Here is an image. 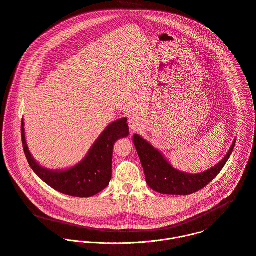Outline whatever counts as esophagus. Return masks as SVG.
<instances>
[{
    "label": "esophagus",
    "mask_w": 256,
    "mask_h": 256,
    "mask_svg": "<svg viewBox=\"0 0 256 256\" xmlns=\"http://www.w3.org/2000/svg\"><path fill=\"white\" fill-rule=\"evenodd\" d=\"M128 126L132 132H140L144 128V122L138 116H132L128 120Z\"/></svg>",
    "instance_id": "34e87169"
}]
</instances>
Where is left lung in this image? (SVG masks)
I'll use <instances>...</instances> for the list:
<instances>
[{"label":"left lung","mask_w":256,"mask_h":256,"mask_svg":"<svg viewBox=\"0 0 256 256\" xmlns=\"http://www.w3.org/2000/svg\"><path fill=\"white\" fill-rule=\"evenodd\" d=\"M132 140L144 168L146 184L154 191L166 195H189L207 186L221 172L236 142L234 140L229 152L217 164L205 172L190 174L175 168L158 148L140 136L136 134Z\"/></svg>","instance_id":"1"}]
</instances>
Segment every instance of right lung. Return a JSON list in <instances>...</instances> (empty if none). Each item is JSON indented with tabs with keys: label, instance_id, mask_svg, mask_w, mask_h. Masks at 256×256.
Wrapping results in <instances>:
<instances>
[{
	"label": "right lung",
	"instance_id": "right-lung-1",
	"mask_svg": "<svg viewBox=\"0 0 256 256\" xmlns=\"http://www.w3.org/2000/svg\"><path fill=\"white\" fill-rule=\"evenodd\" d=\"M128 118L110 124L78 164L65 170H52L41 166L31 154L22 120V142L27 160L34 173L54 190L72 197L88 198L106 189L112 180V150L120 138L128 136Z\"/></svg>",
	"mask_w": 256,
	"mask_h": 256
}]
</instances>
